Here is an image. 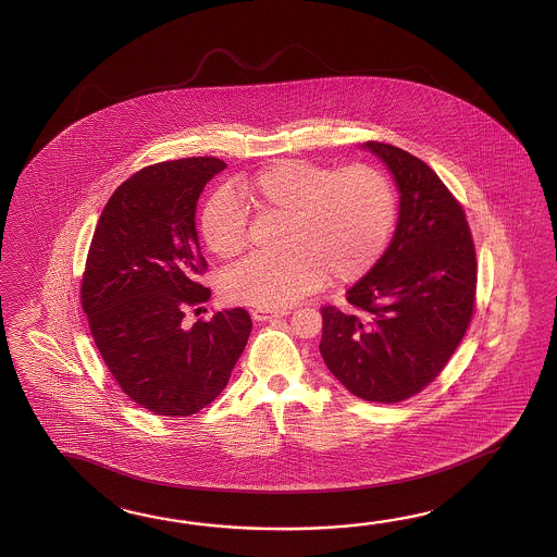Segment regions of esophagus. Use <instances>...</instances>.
Instances as JSON below:
<instances>
[{
    "mask_svg": "<svg viewBox=\"0 0 557 557\" xmlns=\"http://www.w3.org/2000/svg\"><path fill=\"white\" fill-rule=\"evenodd\" d=\"M284 314H288V312L286 310H271V308H250V317H252V320H257V322L278 319V317H284Z\"/></svg>",
    "mask_w": 557,
    "mask_h": 557,
    "instance_id": "obj_1",
    "label": "esophagus"
}]
</instances>
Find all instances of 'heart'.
Returning <instances> with one entry per match:
<instances>
[{"label": "heart", "instance_id": "heart-1", "mask_svg": "<svg viewBox=\"0 0 557 557\" xmlns=\"http://www.w3.org/2000/svg\"><path fill=\"white\" fill-rule=\"evenodd\" d=\"M261 216L284 219L283 255L250 257L223 276L231 302L284 308L332 283H355L379 262L396 221L388 178L367 165L334 171L298 159L264 166L240 183ZM249 213L233 190L213 193L201 211L207 249L233 261L247 247Z\"/></svg>", "mask_w": 557, "mask_h": 557}]
</instances>
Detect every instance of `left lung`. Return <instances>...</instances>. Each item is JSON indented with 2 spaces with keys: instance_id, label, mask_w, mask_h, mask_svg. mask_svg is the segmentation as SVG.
I'll return each instance as SVG.
<instances>
[{
  "instance_id": "left-lung-1",
  "label": "left lung",
  "mask_w": 557,
  "mask_h": 557,
  "mask_svg": "<svg viewBox=\"0 0 557 557\" xmlns=\"http://www.w3.org/2000/svg\"><path fill=\"white\" fill-rule=\"evenodd\" d=\"M388 166L400 193L388 249L346 300L324 307L320 355L346 391L368 403H403L450 360L472 320L475 249L460 202L414 154L362 145Z\"/></svg>"
}]
</instances>
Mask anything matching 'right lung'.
Returning <instances> with one entry per match:
<instances>
[{
	"instance_id": "add662e5",
	"label": "right lung",
	"mask_w": 557,
	"mask_h": 557,
	"mask_svg": "<svg viewBox=\"0 0 557 557\" xmlns=\"http://www.w3.org/2000/svg\"><path fill=\"white\" fill-rule=\"evenodd\" d=\"M225 166L216 157L145 166L111 195L91 238L82 307L95 346L121 391L157 416L213 403L249 341L245 308L185 322L211 296L197 283L207 261L195 211Z\"/></svg>"
}]
</instances>
